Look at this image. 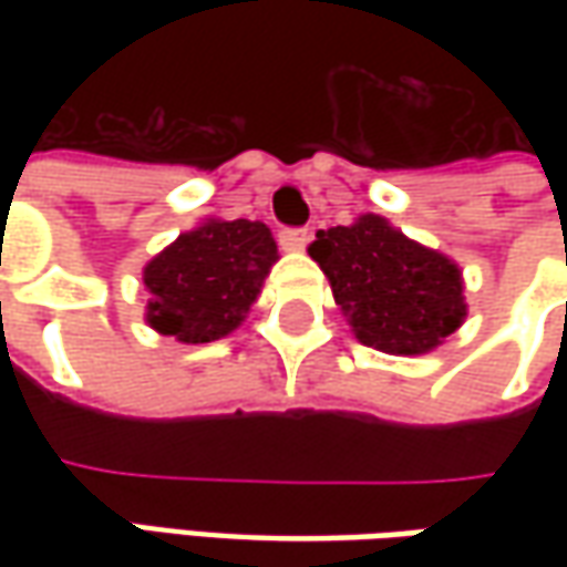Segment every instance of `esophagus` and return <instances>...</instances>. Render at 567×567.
I'll list each match as a JSON object with an SVG mask.
<instances>
[{
  "label": "esophagus",
  "mask_w": 567,
  "mask_h": 567,
  "mask_svg": "<svg viewBox=\"0 0 567 567\" xmlns=\"http://www.w3.org/2000/svg\"><path fill=\"white\" fill-rule=\"evenodd\" d=\"M309 239H312V229L309 227H287L280 229V246L290 251H302L309 246Z\"/></svg>",
  "instance_id": "obj_1"
}]
</instances>
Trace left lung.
Masks as SVG:
<instances>
[{"label": "left lung", "instance_id": "1", "mask_svg": "<svg viewBox=\"0 0 567 567\" xmlns=\"http://www.w3.org/2000/svg\"><path fill=\"white\" fill-rule=\"evenodd\" d=\"M309 255L328 274L357 338L384 353H429L467 316L457 265L375 214L318 229Z\"/></svg>", "mask_w": 567, "mask_h": 567}]
</instances>
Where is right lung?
<instances>
[{
	"label": "right lung",
	"mask_w": 567,
	"mask_h": 567,
	"mask_svg": "<svg viewBox=\"0 0 567 567\" xmlns=\"http://www.w3.org/2000/svg\"><path fill=\"white\" fill-rule=\"evenodd\" d=\"M274 261L271 229L258 220H207L183 233L144 268L151 328L183 343L220 340L246 318Z\"/></svg>",
	"instance_id": "right-lung-1"
}]
</instances>
